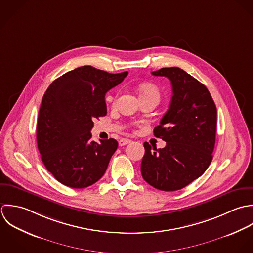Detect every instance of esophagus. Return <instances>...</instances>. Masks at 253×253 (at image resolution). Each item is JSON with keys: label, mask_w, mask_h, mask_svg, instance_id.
<instances>
[{"label": "esophagus", "mask_w": 253, "mask_h": 253, "mask_svg": "<svg viewBox=\"0 0 253 253\" xmlns=\"http://www.w3.org/2000/svg\"><path fill=\"white\" fill-rule=\"evenodd\" d=\"M130 143H131V140H129V139H121L118 144H119L120 147H122V146H126V145H128Z\"/></svg>", "instance_id": "esophagus-1"}]
</instances>
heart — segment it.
I'll return each instance as SVG.
<instances>
[{
  "instance_id": "1",
  "label": "heart",
  "mask_w": 253,
  "mask_h": 253,
  "mask_svg": "<svg viewBox=\"0 0 253 253\" xmlns=\"http://www.w3.org/2000/svg\"><path fill=\"white\" fill-rule=\"evenodd\" d=\"M140 95H141V98L152 97V98H156L159 100L160 91H159L158 87L155 86L154 84L146 83L140 87ZM113 103H115V101Z\"/></svg>"
}]
</instances>
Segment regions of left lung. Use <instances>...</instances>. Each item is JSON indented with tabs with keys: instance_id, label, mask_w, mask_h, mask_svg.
Wrapping results in <instances>:
<instances>
[{
	"instance_id": "1",
	"label": "left lung",
	"mask_w": 253,
	"mask_h": 253,
	"mask_svg": "<svg viewBox=\"0 0 253 253\" xmlns=\"http://www.w3.org/2000/svg\"><path fill=\"white\" fill-rule=\"evenodd\" d=\"M171 81L173 96L168 110L153 130L166 142L163 149L145 143L141 164L144 180L153 188L178 191L201 177L212 160L217 109L207 88L179 67L152 72Z\"/></svg>"
}]
</instances>
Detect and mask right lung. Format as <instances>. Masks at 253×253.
I'll return each mask as SVG.
<instances>
[{
  "label": "right lung",
  "mask_w": 253,
  "mask_h": 253,
  "mask_svg": "<svg viewBox=\"0 0 253 253\" xmlns=\"http://www.w3.org/2000/svg\"><path fill=\"white\" fill-rule=\"evenodd\" d=\"M127 75L85 65L61 75L47 89L38 115L37 145L44 165L62 185L83 189L103 176L118 143L92 141L93 120L105 116L106 92Z\"/></svg>",
  "instance_id": "add662e5"
}]
</instances>
